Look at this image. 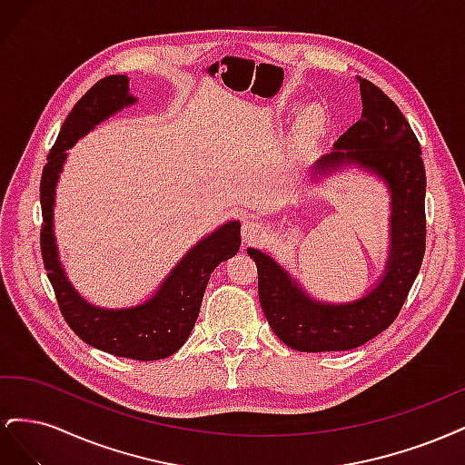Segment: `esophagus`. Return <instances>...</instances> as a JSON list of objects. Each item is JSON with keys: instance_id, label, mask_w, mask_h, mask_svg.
<instances>
[{"instance_id": "1", "label": "esophagus", "mask_w": 465, "mask_h": 465, "mask_svg": "<svg viewBox=\"0 0 465 465\" xmlns=\"http://www.w3.org/2000/svg\"><path fill=\"white\" fill-rule=\"evenodd\" d=\"M241 234H242V242L246 246H250V244H258L262 238H263L265 231L262 227V223H258L254 219H244Z\"/></svg>"}]
</instances>
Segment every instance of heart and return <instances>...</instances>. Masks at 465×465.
I'll return each mask as SVG.
<instances>
[{
	"label": "heart",
	"mask_w": 465,
	"mask_h": 465,
	"mask_svg": "<svg viewBox=\"0 0 465 465\" xmlns=\"http://www.w3.org/2000/svg\"><path fill=\"white\" fill-rule=\"evenodd\" d=\"M316 125H318V116H316V112H304L302 122H301V134H302L304 137H306V135H311V134H314Z\"/></svg>",
	"instance_id": "heart-1"
}]
</instances>
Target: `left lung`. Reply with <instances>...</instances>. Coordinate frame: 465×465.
<instances>
[{
	"label": "left lung",
	"instance_id": "left-lung-1",
	"mask_svg": "<svg viewBox=\"0 0 465 465\" xmlns=\"http://www.w3.org/2000/svg\"><path fill=\"white\" fill-rule=\"evenodd\" d=\"M359 79L362 114L320 157L311 178L345 168L384 182L390 193V248L376 283L351 302L318 301L283 265L262 250L248 248L258 265L262 311L281 341L302 353L349 351L382 333L396 320L425 256V164L420 145L401 110L374 83Z\"/></svg>",
	"mask_w": 465,
	"mask_h": 465
}]
</instances>
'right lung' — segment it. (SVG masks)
Returning a JSON list of instances; mask_svg holds the SVG:
<instances>
[{"label": "right lung", "mask_w": 465, "mask_h": 465, "mask_svg": "<svg viewBox=\"0 0 465 465\" xmlns=\"http://www.w3.org/2000/svg\"><path fill=\"white\" fill-rule=\"evenodd\" d=\"M135 103L128 75H108L94 83L69 112L42 171L40 205L45 223L40 231V250L60 311L83 341L116 357L159 361L171 357L186 343L198 320L211 273L241 248V221H227L203 236L143 302L128 308H103L81 297L65 275L55 244V186L67 161V149L98 124Z\"/></svg>", "instance_id": "1"}]
</instances>
